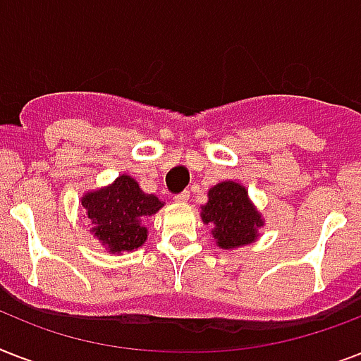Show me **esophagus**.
I'll list each match as a JSON object with an SVG mask.
<instances>
[{
  "label": "esophagus",
  "instance_id": "1",
  "mask_svg": "<svg viewBox=\"0 0 361 361\" xmlns=\"http://www.w3.org/2000/svg\"><path fill=\"white\" fill-rule=\"evenodd\" d=\"M189 198H191L189 191H183V192H180V195H176L174 200L178 204H185V202H189Z\"/></svg>",
  "mask_w": 361,
  "mask_h": 361
}]
</instances>
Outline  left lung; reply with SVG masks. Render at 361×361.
<instances>
[{"label":"left lung","mask_w":361,"mask_h":361,"mask_svg":"<svg viewBox=\"0 0 361 361\" xmlns=\"http://www.w3.org/2000/svg\"><path fill=\"white\" fill-rule=\"evenodd\" d=\"M200 217L204 225L214 226L212 234L221 249L249 245L264 226L262 215L249 200L247 189L236 181H221L212 187Z\"/></svg>","instance_id":"1"}]
</instances>
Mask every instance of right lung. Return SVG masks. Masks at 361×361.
Returning <instances> with one entry per match:
<instances>
[{
    "mask_svg": "<svg viewBox=\"0 0 361 361\" xmlns=\"http://www.w3.org/2000/svg\"><path fill=\"white\" fill-rule=\"evenodd\" d=\"M163 206L155 195H146L138 181L127 174L82 197V208L92 221L93 236L112 255H123L144 245L147 238L144 219L157 214Z\"/></svg>",
    "mask_w": 361,
    "mask_h": 361,
    "instance_id": "right-lung-1",
    "label": "right lung"
}]
</instances>
